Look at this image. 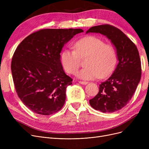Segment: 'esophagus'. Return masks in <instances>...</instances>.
Masks as SVG:
<instances>
[{
    "label": "esophagus",
    "instance_id": "34e87169",
    "mask_svg": "<svg viewBox=\"0 0 149 149\" xmlns=\"http://www.w3.org/2000/svg\"><path fill=\"white\" fill-rule=\"evenodd\" d=\"M79 83L80 84H84V85H85V84H87L88 83V81H79Z\"/></svg>",
    "mask_w": 149,
    "mask_h": 149
}]
</instances>
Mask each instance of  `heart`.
I'll return each mask as SVG.
<instances>
[{
  "instance_id": "obj_1",
  "label": "heart",
  "mask_w": 149,
  "mask_h": 149,
  "mask_svg": "<svg viewBox=\"0 0 149 149\" xmlns=\"http://www.w3.org/2000/svg\"><path fill=\"white\" fill-rule=\"evenodd\" d=\"M74 50L65 49L60 56L61 63L66 71L75 74L80 66V58H85L87 66L77 73L80 79L92 80L112 74L117 62L115 48L98 37L88 36L76 41Z\"/></svg>"
}]
</instances>
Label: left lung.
<instances>
[{"label":"left lung","instance_id":"1","mask_svg":"<svg viewBox=\"0 0 149 149\" xmlns=\"http://www.w3.org/2000/svg\"><path fill=\"white\" fill-rule=\"evenodd\" d=\"M106 36L115 47L119 61L112 75L99 86L98 94L89 100L95 110L112 113L126 106L136 91L141 77V65L135 45L122 31L110 25L91 27L86 31Z\"/></svg>","mask_w":149,"mask_h":149}]
</instances>
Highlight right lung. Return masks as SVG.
Returning a JSON list of instances; mask_svg holds the SVG:
<instances>
[{"instance_id":"1","label":"right lung","mask_w":149,"mask_h":149,"mask_svg":"<svg viewBox=\"0 0 149 149\" xmlns=\"http://www.w3.org/2000/svg\"><path fill=\"white\" fill-rule=\"evenodd\" d=\"M81 29H43L26 37L15 49L11 72L16 92L33 112L49 115L59 111L72 79L60 61L63 47Z\"/></svg>"}]
</instances>
